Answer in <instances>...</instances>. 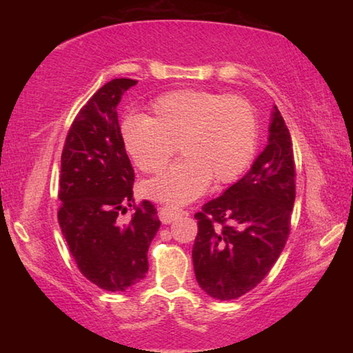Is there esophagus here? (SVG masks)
<instances>
[{"label": "esophagus", "mask_w": 353, "mask_h": 353, "mask_svg": "<svg viewBox=\"0 0 353 353\" xmlns=\"http://www.w3.org/2000/svg\"><path fill=\"white\" fill-rule=\"evenodd\" d=\"M183 212L182 210H177V208H172V207H159V218L162 221L163 224H171L172 221L177 219L179 216H182Z\"/></svg>", "instance_id": "1"}]
</instances>
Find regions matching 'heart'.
Segmentation results:
<instances>
[{"label": "heart", "mask_w": 353, "mask_h": 353, "mask_svg": "<svg viewBox=\"0 0 353 353\" xmlns=\"http://www.w3.org/2000/svg\"><path fill=\"white\" fill-rule=\"evenodd\" d=\"M119 135L130 160L143 172H159L176 146L185 159L143 185L148 198L170 205L190 204L212 181H236L252 162L259 143V119L241 97L208 90L162 94L146 117L128 115Z\"/></svg>", "instance_id": "1"}]
</instances>
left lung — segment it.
I'll return each mask as SVG.
<instances>
[{
  "instance_id": "1",
  "label": "left lung",
  "mask_w": 353,
  "mask_h": 353,
  "mask_svg": "<svg viewBox=\"0 0 353 353\" xmlns=\"http://www.w3.org/2000/svg\"><path fill=\"white\" fill-rule=\"evenodd\" d=\"M290 130L272 107L268 145L240 181L194 214L196 280L208 296L232 301L259 285L290 234L296 198Z\"/></svg>"
}]
</instances>
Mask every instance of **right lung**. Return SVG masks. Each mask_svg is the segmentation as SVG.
<instances>
[{"mask_svg":"<svg viewBox=\"0 0 353 353\" xmlns=\"http://www.w3.org/2000/svg\"><path fill=\"white\" fill-rule=\"evenodd\" d=\"M134 79H113L77 113L62 151L57 218L79 271L105 291H126L148 272V249L160 221L143 201L129 224L119 212L134 201V168L124 151L117 107Z\"/></svg>","mask_w":353,"mask_h":353,"instance_id":"right-lung-1","label":"right lung"}]
</instances>
